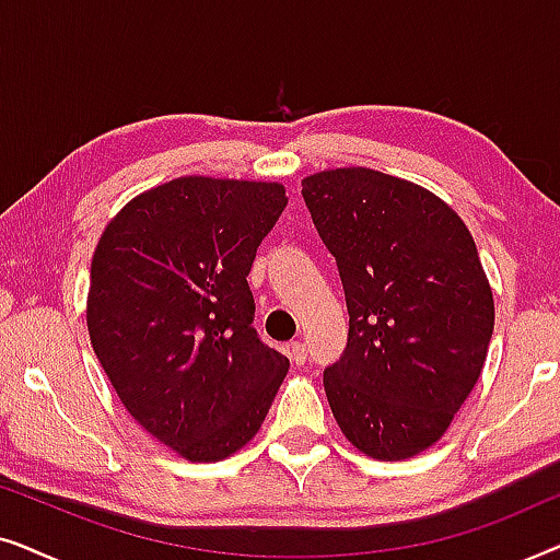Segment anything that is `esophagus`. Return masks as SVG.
Returning a JSON list of instances; mask_svg holds the SVG:
<instances>
[{
    "mask_svg": "<svg viewBox=\"0 0 560 560\" xmlns=\"http://www.w3.org/2000/svg\"><path fill=\"white\" fill-rule=\"evenodd\" d=\"M288 357L293 359V364H305V359H308V351H305V347L301 341H295V343H288Z\"/></svg>",
    "mask_w": 560,
    "mask_h": 560,
    "instance_id": "obj_1",
    "label": "esophagus"
}]
</instances>
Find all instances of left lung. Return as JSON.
Instances as JSON below:
<instances>
[{"label":"left lung","instance_id":"left-lung-1","mask_svg":"<svg viewBox=\"0 0 560 560\" xmlns=\"http://www.w3.org/2000/svg\"><path fill=\"white\" fill-rule=\"evenodd\" d=\"M303 198L349 308L347 349L324 372L336 423L380 462L418 456L487 362L494 298L474 236L431 190L372 167L313 173Z\"/></svg>","mask_w":560,"mask_h":560}]
</instances>
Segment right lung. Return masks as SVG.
Segmentation results:
<instances>
[{"mask_svg":"<svg viewBox=\"0 0 560 560\" xmlns=\"http://www.w3.org/2000/svg\"><path fill=\"white\" fill-rule=\"evenodd\" d=\"M285 206L282 183L183 175L135 196L96 244L91 347L129 416L186 462L247 446L288 374L252 328L247 285Z\"/></svg>","mask_w":560,"mask_h":560,"instance_id":"1","label":"right lung"}]
</instances>
